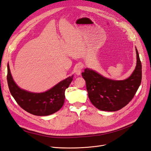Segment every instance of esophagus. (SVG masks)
<instances>
[{"instance_id":"esophagus-1","label":"esophagus","mask_w":151,"mask_h":151,"mask_svg":"<svg viewBox=\"0 0 151 151\" xmlns=\"http://www.w3.org/2000/svg\"><path fill=\"white\" fill-rule=\"evenodd\" d=\"M83 65L82 63H78V64H77L75 67H74V71L76 72V75L77 76H80L81 75V73L82 71V69H83Z\"/></svg>"}]
</instances>
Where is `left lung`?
<instances>
[{
  "mask_svg": "<svg viewBox=\"0 0 151 151\" xmlns=\"http://www.w3.org/2000/svg\"><path fill=\"white\" fill-rule=\"evenodd\" d=\"M135 50L136 67L126 79L112 80L88 68L82 72L90 101L96 108L106 111H118L134 98L142 80V64L136 47Z\"/></svg>",
  "mask_w": 151,
  "mask_h": 151,
  "instance_id": "1",
  "label": "left lung"
}]
</instances>
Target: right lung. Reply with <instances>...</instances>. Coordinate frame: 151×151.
<instances>
[{"label": "right lung", "mask_w": 151, "mask_h": 151, "mask_svg": "<svg viewBox=\"0 0 151 151\" xmlns=\"http://www.w3.org/2000/svg\"><path fill=\"white\" fill-rule=\"evenodd\" d=\"M73 76L68 77L45 92L32 93L21 89L16 84L9 65H7V83L12 97L25 111L37 116L52 115L62 107L65 101V91L71 83Z\"/></svg>", "instance_id": "obj_1"}]
</instances>
